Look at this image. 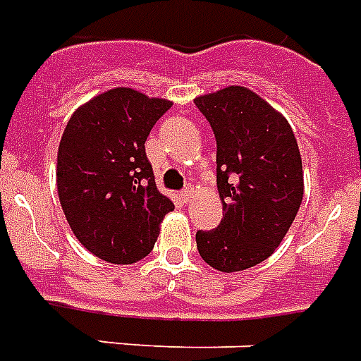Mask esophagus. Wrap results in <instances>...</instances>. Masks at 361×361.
Returning <instances> with one entry per match:
<instances>
[{"label": "esophagus", "mask_w": 361, "mask_h": 361, "mask_svg": "<svg viewBox=\"0 0 361 361\" xmlns=\"http://www.w3.org/2000/svg\"><path fill=\"white\" fill-rule=\"evenodd\" d=\"M191 198H192V189H185V191H181L180 192V200L181 202H191Z\"/></svg>", "instance_id": "obj_1"}]
</instances>
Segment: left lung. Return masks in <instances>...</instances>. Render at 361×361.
I'll return each mask as SVG.
<instances>
[{
  "label": "left lung",
  "mask_w": 361,
  "mask_h": 361,
  "mask_svg": "<svg viewBox=\"0 0 361 361\" xmlns=\"http://www.w3.org/2000/svg\"><path fill=\"white\" fill-rule=\"evenodd\" d=\"M217 140L223 219L198 231L204 262L232 274L252 268L279 247L303 198L302 155L285 116L243 86L195 99Z\"/></svg>",
  "instance_id": "8db88e82"
}]
</instances>
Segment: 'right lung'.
<instances>
[{
	"label": "right lung",
	"instance_id": "add662e5",
	"mask_svg": "<svg viewBox=\"0 0 361 361\" xmlns=\"http://www.w3.org/2000/svg\"><path fill=\"white\" fill-rule=\"evenodd\" d=\"M172 101L112 87L75 110L58 149V195L71 231L95 257L133 264L152 252L174 204L155 185L146 138Z\"/></svg>",
	"mask_w": 361,
	"mask_h": 361
}]
</instances>
